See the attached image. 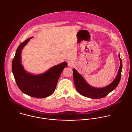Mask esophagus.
Returning <instances> with one entry per match:
<instances>
[{
    "label": "esophagus",
    "mask_w": 132,
    "mask_h": 132,
    "mask_svg": "<svg viewBox=\"0 0 132 132\" xmlns=\"http://www.w3.org/2000/svg\"><path fill=\"white\" fill-rule=\"evenodd\" d=\"M69 65L70 67H72L74 65V63L73 62H69Z\"/></svg>",
    "instance_id": "obj_1"
}]
</instances>
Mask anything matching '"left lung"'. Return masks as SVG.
Masks as SVG:
<instances>
[{
	"label": "left lung",
	"mask_w": 132,
	"mask_h": 132,
	"mask_svg": "<svg viewBox=\"0 0 132 132\" xmlns=\"http://www.w3.org/2000/svg\"><path fill=\"white\" fill-rule=\"evenodd\" d=\"M118 56L120 64L117 75L111 83L103 88H97L89 85L85 81L83 77L79 74L75 69H73V71L74 81L75 85L76 88L78 93L83 96L92 98L97 99L105 97L113 90L119 84L121 76L122 63L119 55Z\"/></svg>",
	"instance_id": "8db88e82"
}]
</instances>
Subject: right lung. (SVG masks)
Segmentation results:
<instances>
[{
  "mask_svg": "<svg viewBox=\"0 0 132 132\" xmlns=\"http://www.w3.org/2000/svg\"><path fill=\"white\" fill-rule=\"evenodd\" d=\"M31 38L20 44L17 49L12 61V72L17 86L22 93L32 97L44 98L54 93L59 78L68 63L67 62L61 63L39 75L27 72L21 64V54Z\"/></svg>",
  "mask_w": 132,
  "mask_h": 132,
  "instance_id": "right-lung-1",
  "label": "right lung"
}]
</instances>
